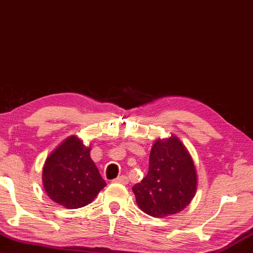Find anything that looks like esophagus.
Listing matches in <instances>:
<instances>
[{"mask_svg": "<svg viewBox=\"0 0 253 253\" xmlns=\"http://www.w3.org/2000/svg\"><path fill=\"white\" fill-rule=\"evenodd\" d=\"M115 182L117 183H122V184H127L128 183V177L126 175H122V176H118L117 179L115 180Z\"/></svg>", "mask_w": 253, "mask_h": 253, "instance_id": "esophagus-1", "label": "esophagus"}]
</instances>
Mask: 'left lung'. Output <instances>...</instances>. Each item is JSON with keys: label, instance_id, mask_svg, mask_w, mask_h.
<instances>
[{"label": "left lung", "instance_id": "1", "mask_svg": "<svg viewBox=\"0 0 253 253\" xmlns=\"http://www.w3.org/2000/svg\"><path fill=\"white\" fill-rule=\"evenodd\" d=\"M193 158L175 135L157 138L152 145L147 176L131 188L142 211L154 218L176 214L186 209L197 191Z\"/></svg>", "mask_w": 253, "mask_h": 253}]
</instances>
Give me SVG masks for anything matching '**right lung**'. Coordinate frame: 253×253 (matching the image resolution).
<instances>
[{"label": "right lung", "mask_w": 253, "mask_h": 253, "mask_svg": "<svg viewBox=\"0 0 253 253\" xmlns=\"http://www.w3.org/2000/svg\"><path fill=\"white\" fill-rule=\"evenodd\" d=\"M90 145L71 135L51 151L42 169V182L51 201L65 209L84 208L106 186L90 158Z\"/></svg>", "instance_id": "obj_1"}]
</instances>
